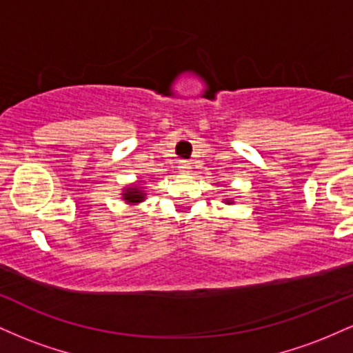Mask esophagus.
I'll return each mask as SVG.
<instances>
[{
    "mask_svg": "<svg viewBox=\"0 0 353 353\" xmlns=\"http://www.w3.org/2000/svg\"><path fill=\"white\" fill-rule=\"evenodd\" d=\"M177 168H179L181 172H188L190 169V165L188 161H179V163H177Z\"/></svg>",
    "mask_w": 353,
    "mask_h": 353,
    "instance_id": "34e87169",
    "label": "esophagus"
}]
</instances>
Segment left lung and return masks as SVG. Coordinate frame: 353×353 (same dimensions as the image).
<instances>
[{
  "mask_svg": "<svg viewBox=\"0 0 353 353\" xmlns=\"http://www.w3.org/2000/svg\"><path fill=\"white\" fill-rule=\"evenodd\" d=\"M224 202H225V204H234L232 199H224Z\"/></svg>",
  "mask_w": 353,
  "mask_h": 353,
  "instance_id": "obj_1",
  "label": "left lung"
}]
</instances>
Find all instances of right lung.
<instances>
[{"label":"right lung","mask_w":353,"mask_h":353,"mask_svg":"<svg viewBox=\"0 0 353 353\" xmlns=\"http://www.w3.org/2000/svg\"><path fill=\"white\" fill-rule=\"evenodd\" d=\"M145 196H148V192H145L143 181H137V182H134V184L124 185L123 194H121L123 201L129 205L141 204V202L145 199Z\"/></svg>","instance_id":"obj_1"}]
</instances>
